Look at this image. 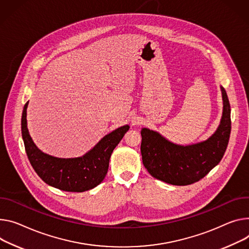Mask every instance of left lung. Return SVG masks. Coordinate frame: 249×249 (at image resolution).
Here are the masks:
<instances>
[{
  "mask_svg": "<svg viewBox=\"0 0 249 249\" xmlns=\"http://www.w3.org/2000/svg\"><path fill=\"white\" fill-rule=\"evenodd\" d=\"M223 110L220 124L212 136L196 144L177 145L156 131L141 130V154L150 175L175 186L194 184L206 177L222 159L231 130V105L227 91L220 86Z\"/></svg>",
  "mask_w": 249,
  "mask_h": 249,
  "instance_id": "8db88e82",
  "label": "left lung"
}]
</instances>
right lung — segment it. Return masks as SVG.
Returning <instances> with one entry per match:
<instances>
[{"label":"right lung","mask_w":249,"mask_h":249,"mask_svg":"<svg viewBox=\"0 0 249 249\" xmlns=\"http://www.w3.org/2000/svg\"><path fill=\"white\" fill-rule=\"evenodd\" d=\"M28 104L22 110L21 136L30 163L38 177L48 185L65 192L81 193L98 186L107 174L113 150L130 127L125 125L107 134L82 157L62 159L42 153L33 142L27 127Z\"/></svg>","instance_id":"right-lung-1"}]
</instances>
